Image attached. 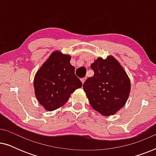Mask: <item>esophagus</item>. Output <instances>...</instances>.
Returning a JSON list of instances; mask_svg holds the SVG:
<instances>
[{"label": "esophagus", "mask_w": 156, "mask_h": 156, "mask_svg": "<svg viewBox=\"0 0 156 156\" xmlns=\"http://www.w3.org/2000/svg\"><path fill=\"white\" fill-rule=\"evenodd\" d=\"M86 77H84V78H82V79H81V81H82V84H84V83L85 82V81H86Z\"/></svg>", "instance_id": "esophagus-1"}]
</instances>
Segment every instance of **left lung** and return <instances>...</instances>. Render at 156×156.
<instances>
[{
	"mask_svg": "<svg viewBox=\"0 0 156 156\" xmlns=\"http://www.w3.org/2000/svg\"><path fill=\"white\" fill-rule=\"evenodd\" d=\"M91 68L94 75L87 79L83 85L89 104L104 116L114 115L125 105L129 97V76L112 55L95 59Z\"/></svg>",
	"mask_w": 156,
	"mask_h": 156,
	"instance_id": "left-lung-1",
	"label": "left lung"
}]
</instances>
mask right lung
I'll return each mask as SVG.
<instances>
[{
  "mask_svg": "<svg viewBox=\"0 0 156 156\" xmlns=\"http://www.w3.org/2000/svg\"><path fill=\"white\" fill-rule=\"evenodd\" d=\"M71 56L60 51L52 52L34 78V89L40 105L49 112L56 110L68 101L76 89L82 87L70 64Z\"/></svg>",
  "mask_w": 156,
  "mask_h": 156,
  "instance_id": "1",
  "label": "right lung"
}]
</instances>
